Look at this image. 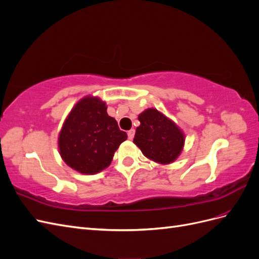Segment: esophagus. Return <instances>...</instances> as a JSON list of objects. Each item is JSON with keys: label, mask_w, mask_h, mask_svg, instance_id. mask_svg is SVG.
Listing matches in <instances>:
<instances>
[{"label": "esophagus", "mask_w": 259, "mask_h": 259, "mask_svg": "<svg viewBox=\"0 0 259 259\" xmlns=\"http://www.w3.org/2000/svg\"><path fill=\"white\" fill-rule=\"evenodd\" d=\"M127 136H128V139H133L134 138V136H135V130H130L128 132H127Z\"/></svg>", "instance_id": "obj_1"}]
</instances>
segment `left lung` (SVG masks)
<instances>
[{"label": "left lung", "instance_id": "left-lung-1", "mask_svg": "<svg viewBox=\"0 0 259 259\" xmlns=\"http://www.w3.org/2000/svg\"><path fill=\"white\" fill-rule=\"evenodd\" d=\"M134 144L149 160L160 164L173 163L182 153L185 134L178 125L154 108L138 115Z\"/></svg>", "mask_w": 259, "mask_h": 259}]
</instances>
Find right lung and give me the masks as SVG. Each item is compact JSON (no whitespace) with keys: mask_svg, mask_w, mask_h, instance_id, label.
I'll return each mask as SVG.
<instances>
[{"mask_svg":"<svg viewBox=\"0 0 259 259\" xmlns=\"http://www.w3.org/2000/svg\"><path fill=\"white\" fill-rule=\"evenodd\" d=\"M126 138L114 117L108 115L105 101L85 96L65 120L58 135V149L68 166L93 175L110 165L116 149Z\"/></svg>","mask_w":259,"mask_h":259,"instance_id":"right-lung-1","label":"right lung"}]
</instances>
